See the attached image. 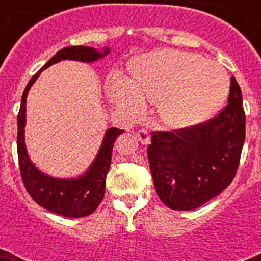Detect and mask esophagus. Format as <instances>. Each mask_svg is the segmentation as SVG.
Returning <instances> with one entry per match:
<instances>
[{
  "instance_id": "esophagus-1",
  "label": "esophagus",
  "mask_w": 261,
  "mask_h": 261,
  "mask_svg": "<svg viewBox=\"0 0 261 261\" xmlns=\"http://www.w3.org/2000/svg\"><path fill=\"white\" fill-rule=\"evenodd\" d=\"M136 137H137L138 141L145 145H146L147 142H149V140H150V138H149V132H147V129H144V128L138 129L137 133H136Z\"/></svg>"
}]
</instances>
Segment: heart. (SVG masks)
<instances>
[{"mask_svg":"<svg viewBox=\"0 0 261 261\" xmlns=\"http://www.w3.org/2000/svg\"><path fill=\"white\" fill-rule=\"evenodd\" d=\"M108 87L121 107L138 112L145 100L159 103V116L168 128L186 129L220 110L229 81L216 62L195 53L163 49L140 59L133 68V81L112 75Z\"/></svg>","mask_w":261,"mask_h":261,"instance_id":"obj_1","label":"heart"}]
</instances>
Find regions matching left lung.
Wrapping results in <instances>:
<instances>
[{
	"label": "left lung",
	"instance_id": "left-lung-1",
	"mask_svg": "<svg viewBox=\"0 0 261 261\" xmlns=\"http://www.w3.org/2000/svg\"><path fill=\"white\" fill-rule=\"evenodd\" d=\"M242 91L231 77L227 106L213 119L172 132L155 130L147 146L155 191L174 211H192L234 180L246 138Z\"/></svg>",
	"mask_w": 261,
	"mask_h": 261
}]
</instances>
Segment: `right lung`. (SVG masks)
<instances>
[{
  "instance_id": "add662e5",
  "label": "right lung",
  "mask_w": 261,
  "mask_h": 261,
  "mask_svg": "<svg viewBox=\"0 0 261 261\" xmlns=\"http://www.w3.org/2000/svg\"><path fill=\"white\" fill-rule=\"evenodd\" d=\"M110 53V48L99 52L93 47H66L59 52L45 64L34 77L30 80L23 91L22 103L18 114V136L17 149L18 161L22 181L32 200L40 206L52 213L70 218L86 217L96 211L102 202L106 192V177L111 166V156L116 137L124 132L121 129L110 128L103 138L102 146L95 161L82 176L77 179H56L39 171L30 161L24 144V125H26V102L30 87L39 77L41 70L61 60H75L82 62H93Z\"/></svg>"
}]
</instances>
